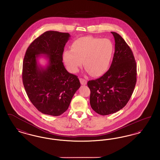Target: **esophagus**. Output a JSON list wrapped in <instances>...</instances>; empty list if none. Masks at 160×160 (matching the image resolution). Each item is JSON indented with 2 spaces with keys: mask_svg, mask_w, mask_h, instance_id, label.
Listing matches in <instances>:
<instances>
[{
  "mask_svg": "<svg viewBox=\"0 0 160 160\" xmlns=\"http://www.w3.org/2000/svg\"><path fill=\"white\" fill-rule=\"evenodd\" d=\"M80 83L82 84V85H86V84H87L86 80H85V79H84V78H80Z\"/></svg>",
  "mask_w": 160,
  "mask_h": 160,
  "instance_id": "1",
  "label": "esophagus"
}]
</instances>
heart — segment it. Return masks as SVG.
<instances>
[{
	"label": "heart",
	"mask_w": 160,
	"mask_h": 160,
	"mask_svg": "<svg viewBox=\"0 0 160 160\" xmlns=\"http://www.w3.org/2000/svg\"><path fill=\"white\" fill-rule=\"evenodd\" d=\"M71 50L63 53V60L70 72L75 73L82 66L93 76L104 74L108 68L114 52V45L107 38L84 37L76 39Z\"/></svg>",
	"instance_id": "heart-1"
}]
</instances>
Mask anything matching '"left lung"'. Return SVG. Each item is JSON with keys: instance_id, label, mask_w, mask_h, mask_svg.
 Masks as SVG:
<instances>
[{"instance_id": "8db88e82", "label": "left lung", "mask_w": 160, "mask_h": 160, "mask_svg": "<svg viewBox=\"0 0 160 160\" xmlns=\"http://www.w3.org/2000/svg\"><path fill=\"white\" fill-rule=\"evenodd\" d=\"M115 50L109 69L99 78L90 80V104L98 114H113L126 106L137 81V67L130 47L118 33L111 32Z\"/></svg>"}]
</instances>
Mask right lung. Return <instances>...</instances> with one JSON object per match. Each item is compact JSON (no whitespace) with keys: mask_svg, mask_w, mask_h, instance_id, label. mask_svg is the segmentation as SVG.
Segmentation results:
<instances>
[{"mask_svg":"<svg viewBox=\"0 0 160 160\" xmlns=\"http://www.w3.org/2000/svg\"><path fill=\"white\" fill-rule=\"evenodd\" d=\"M68 33L47 31L28 48L23 63L22 78L31 102L42 113L58 116L68 108L80 83L70 74L62 62L64 47L70 38ZM48 60L45 67L38 58Z\"/></svg>","mask_w":160,"mask_h":160,"instance_id":"obj_1","label":"right lung"}]
</instances>
